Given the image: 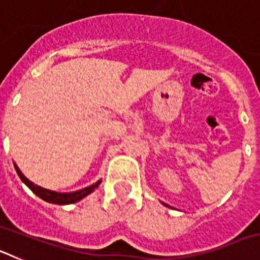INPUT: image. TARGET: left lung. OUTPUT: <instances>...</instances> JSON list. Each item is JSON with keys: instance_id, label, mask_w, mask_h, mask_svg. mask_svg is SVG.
<instances>
[{"instance_id": "left-lung-1", "label": "left lung", "mask_w": 260, "mask_h": 260, "mask_svg": "<svg viewBox=\"0 0 260 260\" xmlns=\"http://www.w3.org/2000/svg\"><path fill=\"white\" fill-rule=\"evenodd\" d=\"M165 206H167V204H165Z\"/></svg>"}]
</instances>
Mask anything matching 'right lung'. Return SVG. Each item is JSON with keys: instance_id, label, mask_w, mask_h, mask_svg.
I'll list each match as a JSON object with an SVG mask.
<instances>
[{"instance_id": "1", "label": "right lung", "mask_w": 260, "mask_h": 260, "mask_svg": "<svg viewBox=\"0 0 260 260\" xmlns=\"http://www.w3.org/2000/svg\"><path fill=\"white\" fill-rule=\"evenodd\" d=\"M14 168H15V171H17L18 176L20 177V180L24 182V185L28 186V189L31 190L34 194H36L39 198H41L43 201L48 202V203H53V204H71L75 203V202L80 201V199H83L84 197H87L88 194L93 191V190L100 185L102 180L95 182L93 185L88 186V187H84L82 190H78V191H73V192H57V191H52V190L44 189V187H41V186L35 185L34 182L26 178L24 174L20 172V169L18 168V165L14 162Z\"/></svg>"}]
</instances>
